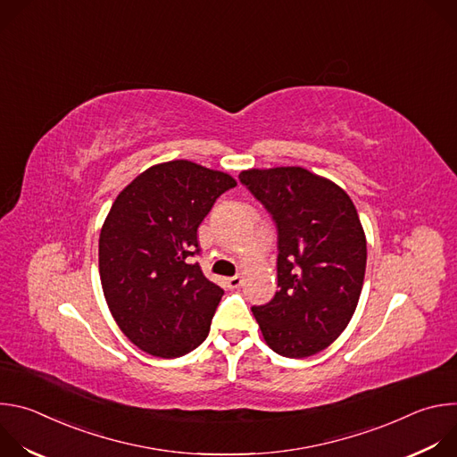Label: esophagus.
Returning a JSON list of instances; mask_svg holds the SVG:
<instances>
[{"mask_svg": "<svg viewBox=\"0 0 457 457\" xmlns=\"http://www.w3.org/2000/svg\"><path fill=\"white\" fill-rule=\"evenodd\" d=\"M240 286H242V277L235 275V277L228 278V287H229V289H237V287H240Z\"/></svg>", "mask_w": 457, "mask_h": 457, "instance_id": "esophagus-1", "label": "esophagus"}]
</instances>
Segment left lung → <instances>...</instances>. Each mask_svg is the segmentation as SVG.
<instances>
[{"label":"left lung","mask_w":457,"mask_h":457,"mask_svg":"<svg viewBox=\"0 0 457 457\" xmlns=\"http://www.w3.org/2000/svg\"><path fill=\"white\" fill-rule=\"evenodd\" d=\"M242 186L271 215L278 233V291L251 311L268 345L305 358L331 345L360 300L367 242L349 195L303 168L247 170Z\"/></svg>","instance_id":"obj_1"}]
</instances>
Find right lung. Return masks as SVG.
I'll return each mask as SVG.
<instances>
[{
	"label": "right lung",
	"mask_w": 457,
	"mask_h": 457,
	"mask_svg": "<svg viewBox=\"0 0 457 457\" xmlns=\"http://www.w3.org/2000/svg\"><path fill=\"white\" fill-rule=\"evenodd\" d=\"M235 186L228 173L171 161L115 199L99 237L101 284L120 331L145 353L179 358L206 340L224 291L193 264L197 229Z\"/></svg>",
	"instance_id": "obj_1"
}]
</instances>
